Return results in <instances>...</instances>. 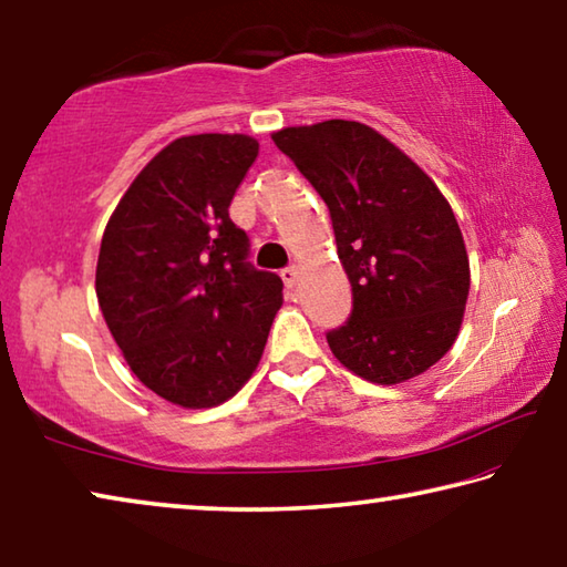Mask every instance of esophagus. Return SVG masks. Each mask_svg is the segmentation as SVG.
I'll return each mask as SVG.
<instances>
[{
    "mask_svg": "<svg viewBox=\"0 0 567 567\" xmlns=\"http://www.w3.org/2000/svg\"><path fill=\"white\" fill-rule=\"evenodd\" d=\"M285 287H295L297 285V277H300V272H297V267H285V270L280 272Z\"/></svg>",
    "mask_w": 567,
    "mask_h": 567,
    "instance_id": "1",
    "label": "esophagus"
}]
</instances>
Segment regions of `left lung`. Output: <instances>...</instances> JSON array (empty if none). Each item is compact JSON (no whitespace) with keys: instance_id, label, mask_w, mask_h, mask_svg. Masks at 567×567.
I'll return each instance as SVG.
<instances>
[{"instance_id":"1","label":"left lung","mask_w":567,"mask_h":567,"mask_svg":"<svg viewBox=\"0 0 567 567\" xmlns=\"http://www.w3.org/2000/svg\"><path fill=\"white\" fill-rule=\"evenodd\" d=\"M330 209L352 312L328 332L334 358L378 385L420 375L453 348L470 262L435 182L368 124L328 120L272 134Z\"/></svg>"}]
</instances>
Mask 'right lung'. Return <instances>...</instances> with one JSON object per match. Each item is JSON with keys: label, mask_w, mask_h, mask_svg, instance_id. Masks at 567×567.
<instances>
[{"label": "right lung", "mask_w": 567, "mask_h": 567, "mask_svg": "<svg viewBox=\"0 0 567 567\" xmlns=\"http://www.w3.org/2000/svg\"><path fill=\"white\" fill-rule=\"evenodd\" d=\"M260 145L247 134H192L150 159L104 229L97 300L124 360L182 408H213L262 358L282 280L249 262L229 219Z\"/></svg>", "instance_id": "1"}]
</instances>
